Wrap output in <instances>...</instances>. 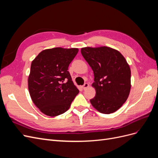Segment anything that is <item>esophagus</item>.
Here are the masks:
<instances>
[{"mask_svg": "<svg viewBox=\"0 0 158 158\" xmlns=\"http://www.w3.org/2000/svg\"><path fill=\"white\" fill-rule=\"evenodd\" d=\"M88 86H89V84H88V83H85V84H84L83 86H82V88H83L84 90H85V89H86L88 88Z\"/></svg>", "mask_w": 158, "mask_h": 158, "instance_id": "obj_1", "label": "esophagus"}]
</instances>
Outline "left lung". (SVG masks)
Wrapping results in <instances>:
<instances>
[{
	"label": "left lung",
	"mask_w": 158,
	"mask_h": 158,
	"mask_svg": "<svg viewBox=\"0 0 158 158\" xmlns=\"http://www.w3.org/2000/svg\"><path fill=\"white\" fill-rule=\"evenodd\" d=\"M81 53L94 71L96 94L91 103L102 113L115 112L127 101L131 87V69L125 57L108 47H84Z\"/></svg>",
	"instance_id": "1"
}]
</instances>
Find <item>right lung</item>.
<instances>
[{"label":"right lung","mask_w":158,"mask_h":158,"mask_svg":"<svg viewBox=\"0 0 158 158\" xmlns=\"http://www.w3.org/2000/svg\"><path fill=\"white\" fill-rule=\"evenodd\" d=\"M78 52L56 47L42 51L32 61L28 89L33 103L46 115L66 112L79 93L68 71Z\"/></svg>","instance_id":"obj_1"}]
</instances>
